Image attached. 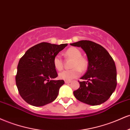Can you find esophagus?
<instances>
[{"label": "esophagus", "mask_w": 130, "mask_h": 130, "mask_svg": "<svg viewBox=\"0 0 130 130\" xmlns=\"http://www.w3.org/2000/svg\"><path fill=\"white\" fill-rule=\"evenodd\" d=\"M64 82H65V83H71V80H65Z\"/></svg>", "instance_id": "34e87169"}]
</instances>
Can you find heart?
Returning a JSON list of instances; mask_svg holds the SVG:
<instances>
[{
	"instance_id": "b5f03b06",
	"label": "heart",
	"mask_w": 130,
	"mask_h": 130,
	"mask_svg": "<svg viewBox=\"0 0 130 130\" xmlns=\"http://www.w3.org/2000/svg\"><path fill=\"white\" fill-rule=\"evenodd\" d=\"M64 55L66 58L72 59L71 68L70 70H65L59 74V78L62 80H71L80 75L81 71H85L88 69V61L85 57L82 56V52L76 47H70L65 52ZM54 68L58 71H61L63 68V61L59 55L55 56L53 59Z\"/></svg>"
}]
</instances>
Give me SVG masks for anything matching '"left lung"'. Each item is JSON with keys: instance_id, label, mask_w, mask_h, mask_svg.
Wrapping results in <instances>:
<instances>
[{"instance_id": "obj_1", "label": "left lung", "mask_w": 130, "mask_h": 130, "mask_svg": "<svg viewBox=\"0 0 130 130\" xmlns=\"http://www.w3.org/2000/svg\"><path fill=\"white\" fill-rule=\"evenodd\" d=\"M81 47L88 59V71L81 78L80 88L74 91L79 101L98 105L108 100L117 86V72L113 59L103 47L91 41L83 40L71 44Z\"/></svg>"}]
</instances>
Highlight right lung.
<instances>
[{
  "instance_id": "1",
  "label": "right lung",
  "mask_w": 130,
  "mask_h": 130,
  "mask_svg": "<svg viewBox=\"0 0 130 130\" xmlns=\"http://www.w3.org/2000/svg\"><path fill=\"white\" fill-rule=\"evenodd\" d=\"M67 45L41 42L29 48L20 59L16 84L20 95L28 104L42 106L56 99L64 82L50 80L58 77L53 59Z\"/></svg>"
}]
</instances>
